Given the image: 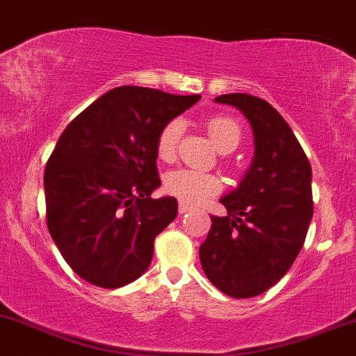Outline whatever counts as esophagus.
I'll return each instance as SVG.
<instances>
[{
	"label": "esophagus",
	"instance_id": "esophagus-1",
	"mask_svg": "<svg viewBox=\"0 0 356 356\" xmlns=\"http://www.w3.org/2000/svg\"><path fill=\"white\" fill-rule=\"evenodd\" d=\"M189 211H193V206L186 204V202H179V213L186 214V213H189Z\"/></svg>",
	"mask_w": 356,
	"mask_h": 356
}]
</instances>
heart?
Wrapping results in <instances>:
<instances>
[{
    "label": "heart",
    "mask_w": 356,
    "mask_h": 356,
    "mask_svg": "<svg viewBox=\"0 0 356 356\" xmlns=\"http://www.w3.org/2000/svg\"><path fill=\"white\" fill-rule=\"evenodd\" d=\"M206 131L220 152L235 150L241 138V130L235 120L228 116H213L206 121ZM182 135V121L172 120L160 130L157 138V155L162 160H170L175 154L179 138ZM220 182L214 175L204 172L177 169L165 175V191L187 204H196L202 199L218 193Z\"/></svg>",
    "instance_id": "heart-1"
}]
</instances>
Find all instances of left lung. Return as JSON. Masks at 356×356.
Returning a JSON list of instances; mask_svg holds the SVG:
<instances>
[{"label":"left lung","instance_id":"obj_1","mask_svg":"<svg viewBox=\"0 0 356 356\" xmlns=\"http://www.w3.org/2000/svg\"><path fill=\"white\" fill-rule=\"evenodd\" d=\"M214 103L243 113L255 152L236 189L220 199L228 214L211 216L199 259L209 282L226 296L255 298L286 275L306 240L311 163L287 121L265 99L232 92Z\"/></svg>","mask_w":356,"mask_h":356}]
</instances>
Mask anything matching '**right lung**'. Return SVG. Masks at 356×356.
Segmentation results:
<instances>
[{"label": "right lung", "instance_id": "right-lung-1", "mask_svg": "<svg viewBox=\"0 0 356 356\" xmlns=\"http://www.w3.org/2000/svg\"><path fill=\"white\" fill-rule=\"evenodd\" d=\"M201 96L121 86L69 123L45 167L47 226L74 272L118 289L138 279L154 240L177 216V199H152L160 187L157 138Z\"/></svg>", "mask_w": 356, "mask_h": 356}]
</instances>
